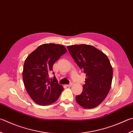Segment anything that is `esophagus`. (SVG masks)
Returning <instances> with one entry per match:
<instances>
[{
	"instance_id": "obj_1",
	"label": "esophagus",
	"mask_w": 133,
	"mask_h": 133,
	"mask_svg": "<svg viewBox=\"0 0 133 133\" xmlns=\"http://www.w3.org/2000/svg\"><path fill=\"white\" fill-rule=\"evenodd\" d=\"M72 85H73V84H72V83L69 84H68V85H66V86L67 87H71Z\"/></svg>"
}]
</instances>
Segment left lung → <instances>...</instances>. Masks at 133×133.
Instances as JSON below:
<instances>
[{
    "label": "left lung",
    "instance_id": "left-lung-1",
    "mask_svg": "<svg viewBox=\"0 0 133 133\" xmlns=\"http://www.w3.org/2000/svg\"><path fill=\"white\" fill-rule=\"evenodd\" d=\"M67 49L78 67L86 74L83 91L76 96L78 104L92 109L102 103L110 91L113 69L108 57L93 46L81 44L68 46Z\"/></svg>",
    "mask_w": 133,
    "mask_h": 133
}]
</instances>
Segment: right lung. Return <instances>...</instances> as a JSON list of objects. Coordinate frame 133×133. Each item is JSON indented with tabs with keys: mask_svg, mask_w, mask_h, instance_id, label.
Listing matches in <instances>:
<instances>
[{
	"mask_svg": "<svg viewBox=\"0 0 133 133\" xmlns=\"http://www.w3.org/2000/svg\"><path fill=\"white\" fill-rule=\"evenodd\" d=\"M67 50L63 45L45 43L28 55L24 64L23 78L27 93L38 105H50L63 90L55 77L49 79L53 65Z\"/></svg>",
	"mask_w": 133,
	"mask_h": 133,
	"instance_id": "right-lung-1",
	"label": "right lung"
}]
</instances>
